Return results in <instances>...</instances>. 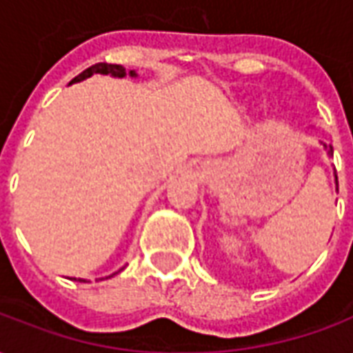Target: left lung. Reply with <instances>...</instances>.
<instances>
[{"mask_svg": "<svg viewBox=\"0 0 353 353\" xmlns=\"http://www.w3.org/2000/svg\"><path fill=\"white\" fill-rule=\"evenodd\" d=\"M323 145H325V143H323ZM325 149H327V145H325ZM327 154H333V147L329 145V149H327ZM334 177H336V174H334Z\"/></svg>", "mask_w": 353, "mask_h": 353, "instance_id": "1", "label": "left lung"}]
</instances>
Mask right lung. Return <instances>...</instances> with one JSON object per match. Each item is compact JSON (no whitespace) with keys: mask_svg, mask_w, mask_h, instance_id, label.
<instances>
[{"mask_svg":"<svg viewBox=\"0 0 353 353\" xmlns=\"http://www.w3.org/2000/svg\"><path fill=\"white\" fill-rule=\"evenodd\" d=\"M94 73H101V75H111V77H124V75H130V77H136V72H126L123 65H117V64H105V62H100V64H94L90 65L88 70H85L83 73H79L72 83H79L83 79H88L90 75ZM123 270V268H121ZM119 270V272H121ZM117 274V272H115ZM113 276V274H111ZM79 281H85V280H79Z\"/></svg>","mask_w":353,"mask_h":353,"instance_id":"obj_1","label":"right lung"}]
</instances>
